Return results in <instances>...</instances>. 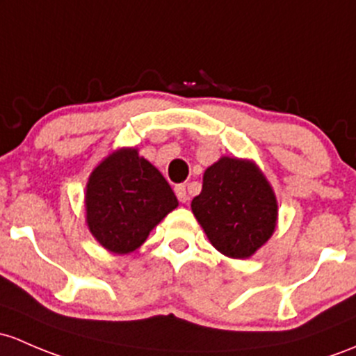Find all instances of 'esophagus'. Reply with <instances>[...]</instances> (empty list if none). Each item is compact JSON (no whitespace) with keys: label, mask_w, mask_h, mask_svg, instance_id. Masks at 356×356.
<instances>
[{"label":"esophagus","mask_w":356,"mask_h":356,"mask_svg":"<svg viewBox=\"0 0 356 356\" xmlns=\"http://www.w3.org/2000/svg\"><path fill=\"white\" fill-rule=\"evenodd\" d=\"M174 191H175V196H177V200L181 201V203H186V201L189 200L188 189H186L184 184H177V186H175Z\"/></svg>","instance_id":"1"}]
</instances>
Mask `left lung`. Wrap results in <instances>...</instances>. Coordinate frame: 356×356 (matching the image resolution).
<instances>
[{"mask_svg":"<svg viewBox=\"0 0 356 356\" xmlns=\"http://www.w3.org/2000/svg\"><path fill=\"white\" fill-rule=\"evenodd\" d=\"M209 242L235 259L252 256L271 237L278 204L254 163L223 156L207 168L203 191L191 203Z\"/></svg>","mask_w":356,"mask_h":356,"instance_id":"obj_1","label":"left lung"}]
</instances>
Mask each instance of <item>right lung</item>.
<instances>
[{
	"label": "right lung",
	"instance_id": "right-lung-1",
	"mask_svg": "<svg viewBox=\"0 0 356 356\" xmlns=\"http://www.w3.org/2000/svg\"><path fill=\"white\" fill-rule=\"evenodd\" d=\"M87 222L93 237L115 254H128L177 207L162 174L136 149H119L90 175Z\"/></svg>",
	"mask_w": 356,
	"mask_h": 356
}]
</instances>
